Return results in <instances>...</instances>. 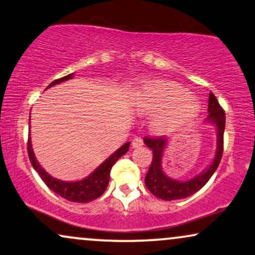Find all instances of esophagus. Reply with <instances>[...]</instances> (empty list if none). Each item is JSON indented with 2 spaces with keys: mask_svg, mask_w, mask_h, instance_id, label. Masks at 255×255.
<instances>
[{
  "mask_svg": "<svg viewBox=\"0 0 255 255\" xmlns=\"http://www.w3.org/2000/svg\"><path fill=\"white\" fill-rule=\"evenodd\" d=\"M143 145V140L141 137H134L133 141H131V146L133 148H137V147H141Z\"/></svg>",
  "mask_w": 255,
  "mask_h": 255,
  "instance_id": "34e87169",
  "label": "esophagus"
}]
</instances>
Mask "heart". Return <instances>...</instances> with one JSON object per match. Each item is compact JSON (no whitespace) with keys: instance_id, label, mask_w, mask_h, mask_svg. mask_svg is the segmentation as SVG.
Here are the masks:
<instances>
[{"instance_id":"obj_1","label":"heart","mask_w":255,"mask_h":255,"mask_svg":"<svg viewBox=\"0 0 255 255\" xmlns=\"http://www.w3.org/2000/svg\"><path fill=\"white\" fill-rule=\"evenodd\" d=\"M137 108L142 113H155L149 127L155 134H168L189 124L198 115L201 106L188 89L166 79L148 81L135 95Z\"/></svg>"}]
</instances>
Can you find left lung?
Masks as SVG:
<instances>
[{
	"label": "left lung",
	"mask_w": 255,
	"mask_h": 255,
	"mask_svg": "<svg viewBox=\"0 0 255 255\" xmlns=\"http://www.w3.org/2000/svg\"><path fill=\"white\" fill-rule=\"evenodd\" d=\"M208 113H209V115L207 118V122L213 124L216 128L217 141L215 157L204 171H202L201 173L191 178V179L185 180V182L172 179L162 171V157H164V151L167 145V139H165V137H145L143 139L145 145L149 147L153 153L152 164L146 174L145 184L147 189L158 198L164 199V201H173V199H182L194 195L195 192L203 188L215 172L216 168L219 167L223 153V133H225L226 127V114L213 93L209 95Z\"/></svg>",
	"instance_id": "left-lung-1"
}]
</instances>
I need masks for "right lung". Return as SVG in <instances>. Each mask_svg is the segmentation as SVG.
<instances>
[{"label": "right lung", "instance_id": "right-lung-1", "mask_svg": "<svg viewBox=\"0 0 255 255\" xmlns=\"http://www.w3.org/2000/svg\"><path fill=\"white\" fill-rule=\"evenodd\" d=\"M71 78H73V73H70V75H67L63 78L56 79V81L52 82L48 85L47 89L56 84H59V83L69 81ZM129 145L130 142H126L124 146L120 147L118 151L113 153L108 159H106L94 172H91L84 179L77 180V182H65V180L57 179V178L52 177L51 174L46 172L44 168L41 167V165L39 164L38 160H36L34 152H33L32 148V142H30V135L28 137L27 149H28V157L30 162H32V166L34 167V170L39 173V176L41 177L44 183L52 191L56 192L60 197L67 199V201L77 202V203H88V202L98 198L106 191L107 186L109 184V174L113 165L119 160V158H121L122 155L128 152Z\"/></svg>", "mask_w": 255, "mask_h": 255}]
</instances>
